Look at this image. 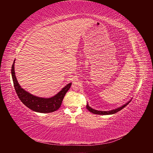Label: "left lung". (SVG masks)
Returning <instances> with one entry per match:
<instances>
[{"label":"left lung","instance_id":"obj_1","mask_svg":"<svg viewBox=\"0 0 153 153\" xmlns=\"http://www.w3.org/2000/svg\"><path fill=\"white\" fill-rule=\"evenodd\" d=\"M130 102V101H129L128 103H126L125 105H124L123 106H121V107H119L118 108H116L115 110H110V111H98L96 110H94V109H92V108H91L90 106L88 105V104H87V106H86V108L89 111V112H91V113H93V114H98V115H110V114H115L117 113V112H119V111L121 110L123 108H124L125 106H126L128 103Z\"/></svg>","mask_w":153,"mask_h":153}]
</instances>
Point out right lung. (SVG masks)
<instances>
[{
	"label": "right lung",
	"instance_id": "right-lung-1",
	"mask_svg": "<svg viewBox=\"0 0 153 153\" xmlns=\"http://www.w3.org/2000/svg\"><path fill=\"white\" fill-rule=\"evenodd\" d=\"M15 61L11 68V75L14 87L22 102L29 108L37 112L50 113L57 110L62 104L64 96L70 88L71 83L68 84L58 94L52 98H43L33 96L23 89L20 86V84H18L15 73V68H14Z\"/></svg>",
	"mask_w": 153,
	"mask_h": 153
}]
</instances>
